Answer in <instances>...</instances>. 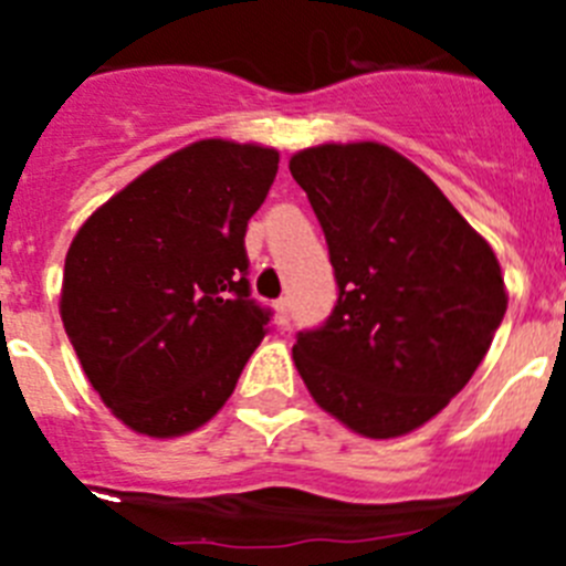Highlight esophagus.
<instances>
[{
    "instance_id": "1",
    "label": "esophagus",
    "mask_w": 566,
    "mask_h": 566,
    "mask_svg": "<svg viewBox=\"0 0 566 566\" xmlns=\"http://www.w3.org/2000/svg\"><path fill=\"white\" fill-rule=\"evenodd\" d=\"M274 314H277L280 326H289V319H292V306H289V297H280L274 303Z\"/></svg>"
}]
</instances>
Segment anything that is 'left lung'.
I'll return each instance as SVG.
<instances>
[{"label": "left lung", "instance_id": "8db88e82", "mask_svg": "<svg viewBox=\"0 0 566 566\" xmlns=\"http://www.w3.org/2000/svg\"><path fill=\"white\" fill-rule=\"evenodd\" d=\"M328 243L337 303L294 343L314 402L371 439L413 431L462 391L507 312L499 260L442 189L382 144L289 161Z\"/></svg>", "mask_w": 566, "mask_h": 566}]
</instances>
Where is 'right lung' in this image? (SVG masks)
Wrapping results in <instances>:
<instances>
[{
    "mask_svg": "<svg viewBox=\"0 0 566 566\" xmlns=\"http://www.w3.org/2000/svg\"><path fill=\"white\" fill-rule=\"evenodd\" d=\"M277 161L254 144H189L113 195L70 243L64 332L133 431L201 428L266 337L272 308L252 297L247 227Z\"/></svg>",
    "mask_w": 566,
    "mask_h": 566,
    "instance_id": "right-lung-1",
    "label": "right lung"
}]
</instances>
